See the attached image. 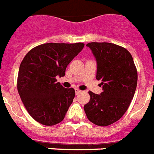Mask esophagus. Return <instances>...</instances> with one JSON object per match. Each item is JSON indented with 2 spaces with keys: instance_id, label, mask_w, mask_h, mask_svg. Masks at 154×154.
Wrapping results in <instances>:
<instances>
[{
  "instance_id": "1",
  "label": "esophagus",
  "mask_w": 154,
  "mask_h": 154,
  "mask_svg": "<svg viewBox=\"0 0 154 154\" xmlns=\"http://www.w3.org/2000/svg\"><path fill=\"white\" fill-rule=\"evenodd\" d=\"M80 93H81V90H80V89H75V94H77V95H78V94H79Z\"/></svg>"
}]
</instances>
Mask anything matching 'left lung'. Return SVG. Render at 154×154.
Returning <instances> with one entry per match:
<instances>
[{
	"instance_id": "1",
	"label": "left lung",
	"mask_w": 154,
	"mask_h": 154,
	"mask_svg": "<svg viewBox=\"0 0 154 154\" xmlns=\"http://www.w3.org/2000/svg\"><path fill=\"white\" fill-rule=\"evenodd\" d=\"M96 57L97 80H101L100 95L89 91L90 100L84 105L88 119L98 126L117 122L126 112L134 98L137 84V71L126 49L108 42L86 45Z\"/></svg>"
}]
</instances>
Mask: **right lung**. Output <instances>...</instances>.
Segmentation results:
<instances>
[{"label":"right lung","instance_id":"right-lung-1","mask_svg":"<svg viewBox=\"0 0 154 154\" xmlns=\"http://www.w3.org/2000/svg\"><path fill=\"white\" fill-rule=\"evenodd\" d=\"M84 43H45L25 56L19 68L17 90L29 115L42 125L60 123L75 97L57 77H64L67 65L84 48Z\"/></svg>","mask_w":154,"mask_h":154}]
</instances>
